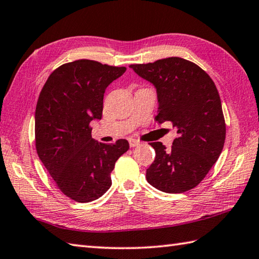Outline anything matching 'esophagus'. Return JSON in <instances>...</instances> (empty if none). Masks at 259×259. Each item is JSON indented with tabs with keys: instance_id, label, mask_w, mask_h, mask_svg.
Listing matches in <instances>:
<instances>
[{
	"instance_id": "esophagus-1",
	"label": "esophagus",
	"mask_w": 259,
	"mask_h": 259,
	"mask_svg": "<svg viewBox=\"0 0 259 259\" xmlns=\"http://www.w3.org/2000/svg\"><path fill=\"white\" fill-rule=\"evenodd\" d=\"M139 145H140V142H139L138 140H135V139H129V146H130L131 148L137 147V146H139Z\"/></svg>"
}]
</instances>
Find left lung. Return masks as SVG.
<instances>
[{
	"mask_svg": "<svg viewBox=\"0 0 259 259\" xmlns=\"http://www.w3.org/2000/svg\"><path fill=\"white\" fill-rule=\"evenodd\" d=\"M130 68L155 87V120L170 121L178 134L170 150L161 142L150 144L156 158L147 169V181L168 194L195 188L221 156L226 138L216 85L197 64L177 57Z\"/></svg>",
	"mask_w": 259,
	"mask_h": 259,
	"instance_id": "1",
	"label": "left lung"
}]
</instances>
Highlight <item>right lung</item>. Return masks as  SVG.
<instances>
[{
    "mask_svg": "<svg viewBox=\"0 0 259 259\" xmlns=\"http://www.w3.org/2000/svg\"><path fill=\"white\" fill-rule=\"evenodd\" d=\"M92 60H76L54 70L35 109L38 158L65 196L79 202L98 199L111 187L115 161L128 141L107 145L92 139L91 121L101 120L108 85L125 72Z\"/></svg>",
    "mask_w": 259,
    "mask_h": 259,
    "instance_id": "1",
    "label": "right lung"
}]
</instances>
